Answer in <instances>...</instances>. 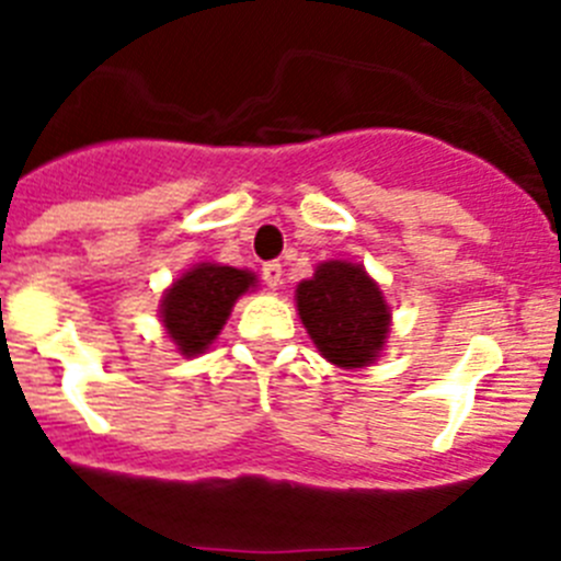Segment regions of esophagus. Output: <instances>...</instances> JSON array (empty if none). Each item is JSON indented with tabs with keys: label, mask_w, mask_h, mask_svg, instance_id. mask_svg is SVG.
<instances>
[{
	"label": "esophagus",
	"mask_w": 561,
	"mask_h": 561,
	"mask_svg": "<svg viewBox=\"0 0 561 561\" xmlns=\"http://www.w3.org/2000/svg\"><path fill=\"white\" fill-rule=\"evenodd\" d=\"M261 275H264V284L270 286V289H277V286L284 284V266L277 264V261H270V264H264Z\"/></svg>",
	"instance_id": "1"
}]
</instances>
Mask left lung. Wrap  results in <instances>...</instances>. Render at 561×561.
Here are the masks:
<instances>
[{"instance_id": "obj_1", "label": "left lung", "mask_w": 561, "mask_h": 561, "mask_svg": "<svg viewBox=\"0 0 561 561\" xmlns=\"http://www.w3.org/2000/svg\"><path fill=\"white\" fill-rule=\"evenodd\" d=\"M295 300L311 342L336 368H365L388 342L390 306L362 264L323 261L297 284Z\"/></svg>"}]
</instances>
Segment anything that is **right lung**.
<instances>
[{
  "mask_svg": "<svg viewBox=\"0 0 561 561\" xmlns=\"http://www.w3.org/2000/svg\"><path fill=\"white\" fill-rule=\"evenodd\" d=\"M255 272L210 261L182 272L160 300V320L176 351L182 356L205 354L225 329L238 297L255 289Z\"/></svg>",
  "mask_w": 561,
  "mask_h": 561,
  "instance_id": "1",
  "label": "right lung"
}]
</instances>
